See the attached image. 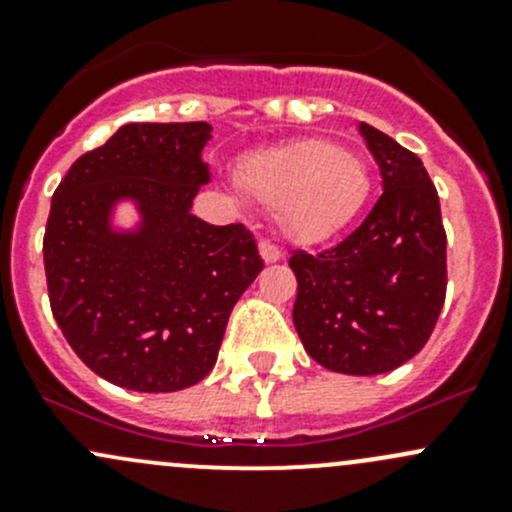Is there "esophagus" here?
<instances>
[{
	"label": "esophagus",
	"mask_w": 512,
	"mask_h": 512,
	"mask_svg": "<svg viewBox=\"0 0 512 512\" xmlns=\"http://www.w3.org/2000/svg\"><path fill=\"white\" fill-rule=\"evenodd\" d=\"M260 255H262V260L267 262V265H272V262L282 260L280 247H275V245H272V242H267V240L260 242Z\"/></svg>",
	"instance_id": "obj_1"
}]
</instances>
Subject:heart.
I'll return each instance as SVG.
<instances>
[{"instance_id": "b5f03b06", "label": "heart", "mask_w": 512, "mask_h": 512, "mask_svg": "<svg viewBox=\"0 0 512 512\" xmlns=\"http://www.w3.org/2000/svg\"><path fill=\"white\" fill-rule=\"evenodd\" d=\"M237 185L262 208L275 210L282 235L299 245H319L359 218L371 193V173L352 148L304 138L242 158Z\"/></svg>"}]
</instances>
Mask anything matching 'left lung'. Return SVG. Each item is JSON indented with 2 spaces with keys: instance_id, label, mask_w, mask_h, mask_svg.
<instances>
[{
  "instance_id": "8db88e82",
  "label": "left lung",
  "mask_w": 512,
  "mask_h": 512,
  "mask_svg": "<svg viewBox=\"0 0 512 512\" xmlns=\"http://www.w3.org/2000/svg\"><path fill=\"white\" fill-rule=\"evenodd\" d=\"M359 133L384 193L337 247L289 257L292 319L324 369L374 376L406 364L431 337L446 299V232L421 158L369 123Z\"/></svg>"
}]
</instances>
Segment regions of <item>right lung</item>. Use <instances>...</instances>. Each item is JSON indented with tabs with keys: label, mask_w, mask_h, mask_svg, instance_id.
Returning a JSON list of instances; mask_svg holds the SVG:
<instances>
[{
	"label": "right lung",
	"mask_w": 512,
	"mask_h": 512,
	"mask_svg": "<svg viewBox=\"0 0 512 512\" xmlns=\"http://www.w3.org/2000/svg\"><path fill=\"white\" fill-rule=\"evenodd\" d=\"M210 133L205 121L126 123L51 198V312L79 359L123 389L168 394L203 381L232 307L265 267L250 230L193 215L210 183ZM121 207L134 210L131 224L117 220Z\"/></svg>",
	"instance_id": "add662e5"
}]
</instances>
